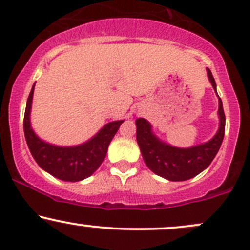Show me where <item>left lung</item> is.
Masks as SVG:
<instances>
[{
	"label": "left lung",
	"instance_id": "8db88e82",
	"mask_svg": "<svg viewBox=\"0 0 250 250\" xmlns=\"http://www.w3.org/2000/svg\"><path fill=\"white\" fill-rule=\"evenodd\" d=\"M208 79L216 92V83L209 69ZM216 96L219 97L218 93ZM219 130L212 139L188 148H180L160 140L152 131V125L146 119L136 120L137 143L146 166L159 177L169 181H185L194 178L210 165L219 152L225 136L226 117L222 101L219 97Z\"/></svg>",
	"mask_w": 250,
	"mask_h": 250
}]
</instances>
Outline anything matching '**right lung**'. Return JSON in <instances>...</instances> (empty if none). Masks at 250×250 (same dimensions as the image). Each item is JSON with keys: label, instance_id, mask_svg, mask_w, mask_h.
<instances>
[{"label": "right lung", "instance_id": "obj_1", "mask_svg": "<svg viewBox=\"0 0 250 250\" xmlns=\"http://www.w3.org/2000/svg\"><path fill=\"white\" fill-rule=\"evenodd\" d=\"M35 84L26 102L24 136L30 153L42 169L63 181L84 180L97 171L107 153L108 145L124 120H116L102 127L91 139L76 146H57L41 139L31 127L30 113Z\"/></svg>", "mask_w": 250, "mask_h": 250}]
</instances>
